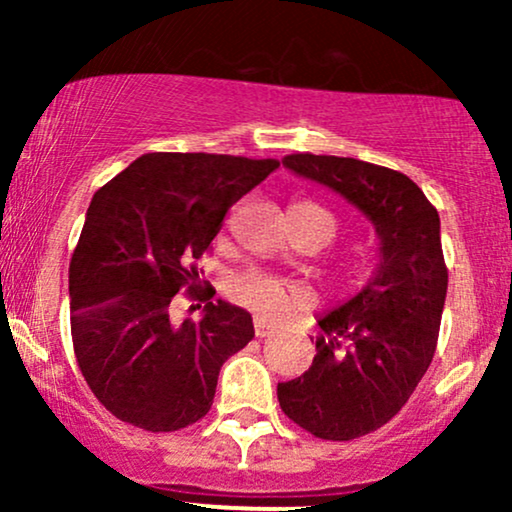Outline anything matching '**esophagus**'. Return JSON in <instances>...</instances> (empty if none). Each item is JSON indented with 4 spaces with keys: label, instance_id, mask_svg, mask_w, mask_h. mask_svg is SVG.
Wrapping results in <instances>:
<instances>
[{
    "label": "esophagus",
    "instance_id": "obj_1",
    "mask_svg": "<svg viewBox=\"0 0 512 512\" xmlns=\"http://www.w3.org/2000/svg\"><path fill=\"white\" fill-rule=\"evenodd\" d=\"M252 325H255V334L257 337H269V334L274 332V325L272 322H267L264 320V317H255V322H252Z\"/></svg>",
    "mask_w": 512,
    "mask_h": 512
}]
</instances>
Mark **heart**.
Here are the masks:
<instances>
[{
	"label": "heart",
	"mask_w": 512,
	"mask_h": 512,
	"mask_svg": "<svg viewBox=\"0 0 512 512\" xmlns=\"http://www.w3.org/2000/svg\"><path fill=\"white\" fill-rule=\"evenodd\" d=\"M296 207L313 209V211H317V214H322L327 221L332 223V231H334L332 214H327L322 207H317V204H310V202L296 204ZM226 289L240 305L255 310V313L272 315V317L289 313V310H293L296 305H301L305 301V291L301 289V286L293 284V281L281 279V276H276V274L264 272V269H257V267L243 269V272H236V274L228 276Z\"/></svg>",
	"instance_id": "1"
}]
</instances>
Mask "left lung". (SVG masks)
Wrapping results in <instances>:
<instances>
[{
    "instance_id": "8db88e82",
    "label": "left lung",
    "mask_w": 512,
    "mask_h": 512,
    "mask_svg": "<svg viewBox=\"0 0 512 512\" xmlns=\"http://www.w3.org/2000/svg\"><path fill=\"white\" fill-rule=\"evenodd\" d=\"M284 168L337 192L373 223L378 264L354 296L317 317L313 366L276 385V397L317 438L366 436L407 404L436 354L448 293L440 216L397 170L313 154L286 156Z\"/></svg>"
}]
</instances>
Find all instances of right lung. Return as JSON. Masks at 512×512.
<instances>
[{
    "mask_svg": "<svg viewBox=\"0 0 512 512\" xmlns=\"http://www.w3.org/2000/svg\"><path fill=\"white\" fill-rule=\"evenodd\" d=\"M274 158L144 154L103 185L69 264L72 342L98 402L144 431H178L211 409L219 370L255 337L248 310L204 293L197 322L170 317L226 211Z\"/></svg>",
    "mask_w": 512,
    "mask_h": 512,
    "instance_id": "right-lung-1",
    "label": "right lung"
}]
</instances>
